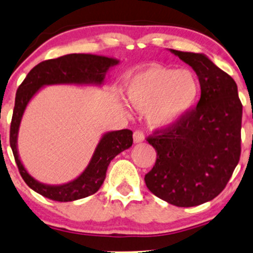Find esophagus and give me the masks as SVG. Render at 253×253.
Returning a JSON list of instances; mask_svg holds the SVG:
<instances>
[{
  "instance_id": "34e87169",
  "label": "esophagus",
  "mask_w": 253,
  "mask_h": 253,
  "mask_svg": "<svg viewBox=\"0 0 253 253\" xmlns=\"http://www.w3.org/2000/svg\"><path fill=\"white\" fill-rule=\"evenodd\" d=\"M145 140V134L141 132V131H134L133 132V141L136 144H139V143H143Z\"/></svg>"
}]
</instances>
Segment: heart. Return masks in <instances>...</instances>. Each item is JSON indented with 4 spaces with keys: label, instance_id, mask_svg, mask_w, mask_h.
I'll list each match as a JSON object with an SVG mask.
<instances>
[{
    "label": "heart",
    "instance_id": "b5f03b06",
    "mask_svg": "<svg viewBox=\"0 0 253 253\" xmlns=\"http://www.w3.org/2000/svg\"><path fill=\"white\" fill-rule=\"evenodd\" d=\"M126 101L146 110L153 127H169L186 116L198 99L199 83L189 70L152 64L130 76L124 84Z\"/></svg>",
    "mask_w": 253,
    "mask_h": 253
}]
</instances>
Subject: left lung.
<instances>
[{
  "mask_svg": "<svg viewBox=\"0 0 253 253\" xmlns=\"http://www.w3.org/2000/svg\"><path fill=\"white\" fill-rule=\"evenodd\" d=\"M198 76V105L171 127L148 138L157 161L145 175L148 190L178 207L215 198L240 161L242 103L233 78L205 54L169 49Z\"/></svg>",
  "mask_w": 253,
  "mask_h": 253,
  "instance_id": "obj_1",
  "label": "left lung"
}]
</instances>
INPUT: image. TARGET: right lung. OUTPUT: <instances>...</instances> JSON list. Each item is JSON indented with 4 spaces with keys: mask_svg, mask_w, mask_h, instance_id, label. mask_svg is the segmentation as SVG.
<instances>
[{
    "mask_svg": "<svg viewBox=\"0 0 253 253\" xmlns=\"http://www.w3.org/2000/svg\"><path fill=\"white\" fill-rule=\"evenodd\" d=\"M120 63L114 57L93 54H69L54 60L43 61L29 72L16 93L11 126V146L19 172L33 191L55 202H74L95 193L106 178L110 161L132 145V131L123 129L103 133L96 145L87 167L78 177L63 184L51 185L41 183L24 167L18 153V132L25 109L33 96L48 85L101 86L110 68Z\"/></svg>",
    "mask_w": 253,
    "mask_h": 253,
    "instance_id": "right-lung-1",
    "label": "right lung"
}]
</instances>
